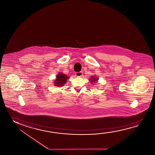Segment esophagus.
<instances>
[{"instance_id": "1", "label": "esophagus", "mask_w": 155, "mask_h": 155, "mask_svg": "<svg viewBox=\"0 0 155 155\" xmlns=\"http://www.w3.org/2000/svg\"><path fill=\"white\" fill-rule=\"evenodd\" d=\"M75 74H76V76L77 77H81L83 75V72L81 71V72H76Z\"/></svg>"}]
</instances>
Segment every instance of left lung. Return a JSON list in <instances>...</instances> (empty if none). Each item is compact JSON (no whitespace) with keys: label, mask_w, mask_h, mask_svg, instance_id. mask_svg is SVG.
<instances>
[{"label":"left lung","mask_w":155,"mask_h":155,"mask_svg":"<svg viewBox=\"0 0 155 155\" xmlns=\"http://www.w3.org/2000/svg\"><path fill=\"white\" fill-rule=\"evenodd\" d=\"M92 79V80L91 81V83H92V82H94V81H97V79L95 78V77L94 78V76H92L91 79Z\"/></svg>","instance_id":"8db88e82"}]
</instances>
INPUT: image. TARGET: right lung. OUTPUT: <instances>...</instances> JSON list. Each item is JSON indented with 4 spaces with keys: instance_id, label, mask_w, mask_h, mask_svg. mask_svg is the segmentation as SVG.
I'll list each match as a JSON object with an SVG mask.
<instances>
[{
    "instance_id": "obj_1",
    "label": "right lung",
    "mask_w": 155,
    "mask_h": 155,
    "mask_svg": "<svg viewBox=\"0 0 155 155\" xmlns=\"http://www.w3.org/2000/svg\"><path fill=\"white\" fill-rule=\"evenodd\" d=\"M68 78V76L65 74H59L57 75V78L55 80V85L57 86H63L64 84L66 83Z\"/></svg>"
}]
</instances>
